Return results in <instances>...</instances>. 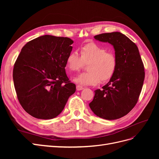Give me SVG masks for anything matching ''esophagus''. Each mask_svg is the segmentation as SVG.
I'll return each mask as SVG.
<instances>
[{
  "label": "esophagus",
  "mask_w": 159,
  "mask_h": 159,
  "mask_svg": "<svg viewBox=\"0 0 159 159\" xmlns=\"http://www.w3.org/2000/svg\"><path fill=\"white\" fill-rule=\"evenodd\" d=\"M76 89H77V91H80V90L84 89V88L82 87V86H81L80 85H78L76 86Z\"/></svg>",
  "instance_id": "1"
}]
</instances>
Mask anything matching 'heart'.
<instances>
[{
    "label": "heart",
    "instance_id": "1",
    "mask_svg": "<svg viewBox=\"0 0 159 159\" xmlns=\"http://www.w3.org/2000/svg\"><path fill=\"white\" fill-rule=\"evenodd\" d=\"M81 56L77 50L71 52L66 58V68L70 71H77L83 66L84 62L90 61L88 72L81 73L73 80L83 85H97L105 82L113 76L117 68V59L111 52L95 43L81 46Z\"/></svg>",
    "mask_w": 159,
    "mask_h": 159
}]
</instances>
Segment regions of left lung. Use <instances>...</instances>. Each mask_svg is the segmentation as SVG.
I'll list each match as a JSON object with an SVG mask.
<instances>
[{"instance_id":"left-lung-1","label":"left lung","mask_w":159,"mask_h":159,"mask_svg":"<svg viewBox=\"0 0 159 159\" xmlns=\"http://www.w3.org/2000/svg\"><path fill=\"white\" fill-rule=\"evenodd\" d=\"M94 38L113 46L117 68L102 90L94 91L89 107L99 117L117 119L131 111L137 102L145 79L144 66L137 46L123 34L104 33Z\"/></svg>"}]
</instances>
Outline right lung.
<instances>
[{
  "label": "right lung",
  "mask_w": 159,
  "mask_h": 159,
  "mask_svg": "<svg viewBox=\"0 0 159 159\" xmlns=\"http://www.w3.org/2000/svg\"><path fill=\"white\" fill-rule=\"evenodd\" d=\"M73 43L69 38L44 35L22 48L14 66V85L19 102L32 117H56L75 93L65 70Z\"/></svg>",
  "instance_id": "right-lung-1"
}]
</instances>
